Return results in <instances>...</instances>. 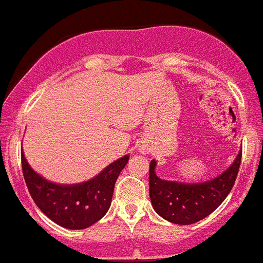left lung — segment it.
<instances>
[{
    "label": "left lung",
    "mask_w": 263,
    "mask_h": 263,
    "mask_svg": "<svg viewBox=\"0 0 263 263\" xmlns=\"http://www.w3.org/2000/svg\"><path fill=\"white\" fill-rule=\"evenodd\" d=\"M242 150L220 176L201 184L165 181L155 175L156 161L150 163V198L154 210L175 224H193L215 211L230 194L237 177Z\"/></svg>",
    "instance_id": "8db88e82"
}]
</instances>
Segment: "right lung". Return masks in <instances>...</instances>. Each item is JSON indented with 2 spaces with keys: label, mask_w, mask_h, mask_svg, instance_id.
<instances>
[{
  "label": "right lung",
  "mask_w": 263,
  "mask_h": 263,
  "mask_svg": "<svg viewBox=\"0 0 263 263\" xmlns=\"http://www.w3.org/2000/svg\"><path fill=\"white\" fill-rule=\"evenodd\" d=\"M21 159L23 177L36 206L61 227L84 230L107 214L116 180L126 165L129 156L113 161L90 181L77 185L47 181L30 167L23 151Z\"/></svg>",
  "instance_id": "add662e5"
}]
</instances>
